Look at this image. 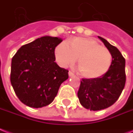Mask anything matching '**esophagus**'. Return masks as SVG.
Wrapping results in <instances>:
<instances>
[{
  "mask_svg": "<svg viewBox=\"0 0 133 133\" xmlns=\"http://www.w3.org/2000/svg\"><path fill=\"white\" fill-rule=\"evenodd\" d=\"M68 74H69V76H70V77H71V76H74V73H73V72H70V71H69Z\"/></svg>",
  "mask_w": 133,
  "mask_h": 133,
  "instance_id": "1",
  "label": "esophagus"
}]
</instances>
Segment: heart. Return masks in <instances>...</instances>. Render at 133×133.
<instances>
[{"mask_svg": "<svg viewBox=\"0 0 133 133\" xmlns=\"http://www.w3.org/2000/svg\"><path fill=\"white\" fill-rule=\"evenodd\" d=\"M55 55L62 67L73 64L78 58V70L81 75L87 79L102 76L112 64V54L109 50L87 37H75L68 43L62 42L55 48Z\"/></svg>", "mask_w": 133, "mask_h": 133, "instance_id": "heart-1", "label": "heart"}]
</instances>
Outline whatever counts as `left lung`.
Listing matches in <instances>:
<instances>
[{
  "mask_svg": "<svg viewBox=\"0 0 133 133\" xmlns=\"http://www.w3.org/2000/svg\"><path fill=\"white\" fill-rule=\"evenodd\" d=\"M112 54L109 70L96 79L83 78L78 91V98L83 107L90 111L104 109L113 105L122 92L126 83L125 59L116 47L98 36Z\"/></svg>",
  "mask_w": 133,
  "mask_h": 133,
  "instance_id": "left-lung-1",
  "label": "left lung"
}]
</instances>
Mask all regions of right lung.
<instances>
[{
    "instance_id": "1",
    "label": "right lung",
    "mask_w": 133,
    "mask_h": 133,
    "mask_svg": "<svg viewBox=\"0 0 133 133\" xmlns=\"http://www.w3.org/2000/svg\"><path fill=\"white\" fill-rule=\"evenodd\" d=\"M62 39L44 36L24 45L11 60V83L23 104L41 108L51 103L68 70L57 64L55 49Z\"/></svg>"
}]
</instances>
